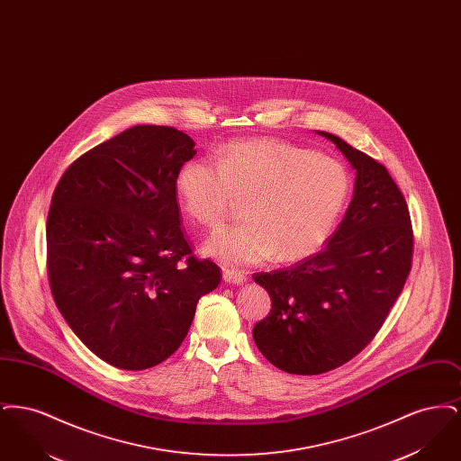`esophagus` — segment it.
<instances>
[{"mask_svg": "<svg viewBox=\"0 0 461 461\" xmlns=\"http://www.w3.org/2000/svg\"><path fill=\"white\" fill-rule=\"evenodd\" d=\"M247 280L243 273H239L235 269H222V282L231 284V285H241Z\"/></svg>", "mask_w": 461, "mask_h": 461, "instance_id": "obj_1", "label": "esophagus"}]
</instances>
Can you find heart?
Returning <instances> with one entry per match:
<instances>
[{
	"mask_svg": "<svg viewBox=\"0 0 461 461\" xmlns=\"http://www.w3.org/2000/svg\"><path fill=\"white\" fill-rule=\"evenodd\" d=\"M181 207L203 226H220L237 197L249 221L218 230L205 252L221 263L299 261L329 240L351 195L348 167L329 155L256 138L221 149L218 166L186 162L176 179Z\"/></svg>",
	"mask_w": 461,
	"mask_h": 461,
	"instance_id": "b5f03b06",
	"label": "heart"
}]
</instances>
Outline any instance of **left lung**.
<instances>
[{"instance_id":"1","label":"left lung","mask_w":461,"mask_h":461,"mask_svg":"<svg viewBox=\"0 0 461 461\" xmlns=\"http://www.w3.org/2000/svg\"><path fill=\"white\" fill-rule=\"evenodd\" d=\"M316 132L356 171L346 216L318 254L254 275L271 297L254 342L271 365L294 375L335 370L363 351L394 306L413 256L408 205L389 171L339 136Z\"/></svg>"}]
</instances>
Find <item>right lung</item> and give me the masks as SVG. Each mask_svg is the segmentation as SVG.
Masks as SVG:
<instances>
[{"mask_svg":"<svg viewBox=\"0 0 461 461\" xmlns=\"http://www.w3.org/2000/svg\"><path fill=\"white\" fill-rule=\"evenodd\" d=\"M195 141L132 126L60 177L46 222L48 275L67 325L121 370H147L185 340L220 267L197 259L179 224L176 179Z\"/></svg>","mask_w":461,"mask_h":461,"instance_id":"add662e5","label":"right lung"}]
</instances>
